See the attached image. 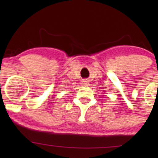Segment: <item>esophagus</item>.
Instances as JSON below:
<instances>
[{"instance_id": "esophagus-1", "label": "esophagus", "mask_w": 158, "mask_h": 158, "mask_svg": "<svg viewBox=\"0 0 158 158\" xmlns=\"http://www.w3.org/2000/svg\"><path fill=\"white\" fill-rule=\"evenodd\" d=\"M82 85H84V86H88V85H89V81L87 80V79H85V80L82 81Z\"/></svg>"}]
</instances>
